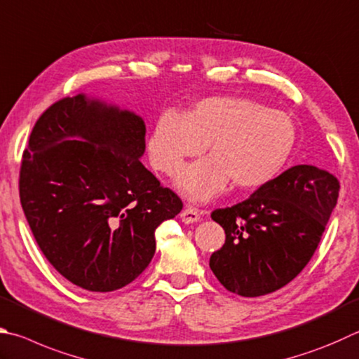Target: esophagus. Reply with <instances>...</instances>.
Returning a JSON list of instances; mask_svg holds the SVG:
<instances>
[{
    "mask_svg": "<svg viewBox=\"0 0 359 359\" xmlns=\"http://www.w3.org/2000/svg\"><path fill=\"white\" fill-rule=\"evenodd\" d=\"M201 210H198V208H193V207H187L182 210L180 213V218L184 223L190 224V223H198V221L201 219Z\"/></svg>",
    "mask_w": 359,
    "mask_h": 359,
    "instance_id": "obj_1",
    "label": "esophagus"
}]
</instances>
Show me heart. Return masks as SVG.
<instances>
[{
    "mask_svg": "<svg viewBox=\"0 0 359 359\" xmlns=\"http://www.w3.org/2000/svg\"><path fill=\"white\" fill-rule=\"evenodd\" d=\"M290 117L245 97H208L187 114L166 109L149 138L152 165L175 175L185 160L208 144L210 157L188 166L179 188L191 201H208L232 180L238 188H259L283 171L295 147Z\"/></svg>",
    "mask_w": 359,
    "mask_h": 359,
    "instance_id": "obj_1",
    "label": "heart"
}]
</instances>
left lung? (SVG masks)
Wrapping results in <instances>:
<instances>
[{"instance_id":"left-lung-1","label":"left lung","mask_w":359,"mask_h":359,"mask_svg":"<svg viewBox=\"0 0 359 359\" xmlns=\"http://www.w3.org/2000/svg\"><path fill=\"white\" fill-rule=\"evenodd\" d=\"M339 180L311 165L292 166L243 202L212 212L226 242L210 256L213 275L242 297L289 284L314 256L337 204Z\"/></svg>"}]
</instances>
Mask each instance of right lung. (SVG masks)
I'll list each match as a JSON object with an SVG mask.
<instances>
[{
    "label": "right lung",
    "mask_w": 359,
    "mask_h": 359,
    "mask_svg": "<svg viewBox=\"0 0 359 359\" xmlns=\"http://www.w3.org/2000/svg\"><path fill=\"white\" fill-rule=\"evenodd\" d=\"M146 126L127 109L84 94L39 117L20 166V202L48 262L72 284L113 292L155 254V229L180 198L140 161Z\"/></svg>",
    "instance_id": "right-lung-1"
}]
</instances>
